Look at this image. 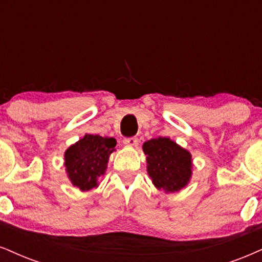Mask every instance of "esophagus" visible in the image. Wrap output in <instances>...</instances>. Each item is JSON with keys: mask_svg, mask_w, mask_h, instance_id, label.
I'll return each mask as SVG.
<instances>
[{"mask_svg": "<svg viewBox=\"0 0 262 262\" xmlns=\"http://www.w3.org/2000/svg\"><path fill=\"white\" fill-rule=\"evenodd\" d=\"M124 144L127 147H135L138 144V138L137 137H128L124 140Z\"/></svg>", "mask_w": 262, "mask_h": 262, "instance_id": "34e87169", "label": "esophagus"}]
</instances>
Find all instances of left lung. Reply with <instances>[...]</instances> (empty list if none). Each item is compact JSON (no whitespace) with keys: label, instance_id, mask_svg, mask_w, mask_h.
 Here are the masks:
<instances>
[{"label":"left lung","instance_id":"obj_1","mask_svg":"<svg viewBox=\"0 0 262 262\" xmlns=\"http://www.w3.org/2000/svg\"><path fill=\"white\" fill-rule=\"evenodd\" d=\"M142 149L147 156V172L156 188L170 194L190 182L192 154L171 138H151L144 142Z\"/></svg>","mask_w":262,"mask_h":262}]
</instances>
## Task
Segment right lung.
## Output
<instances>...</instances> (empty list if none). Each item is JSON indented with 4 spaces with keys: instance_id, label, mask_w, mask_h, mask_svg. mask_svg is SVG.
<instances>
[{
    "instance_id": "obj_1",
    "label": "right lung",
    "mask_w": 262,
    "mask_h": 262,
    "mask_svg": "<svg viewBox=\"0 0 262 262\" xmlns=\"http://www.w3.org/2000/svg\"><path fill=\"white\" fill-rule=\"evenodd\" d=\"M115 146V138L86 134L68 148L64 153V166L72 185L82 192L97 188Z\"/></svg>"
}]
</instances>
